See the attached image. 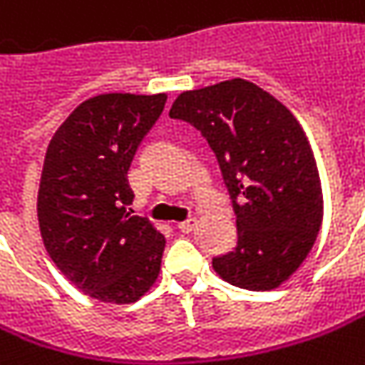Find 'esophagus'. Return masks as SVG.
<instances>
[{
    "instance_id": "1",
    "label": "esophagus",
    "mask_w": 365,
    "mask_h": 365,
    "mask_svg": "<svg viewBox=\"0 0 365 365\" xmlns=\"http://www.w3.org/2000/svg\"><path fill=\"white\" fill-rule=\"evenodd\" d=\"M194 225H196V219L192 217V219H185V221H182L178 227H180V231H182V233H190V231L194 229Z\"/></svg>"
}]
</instances>
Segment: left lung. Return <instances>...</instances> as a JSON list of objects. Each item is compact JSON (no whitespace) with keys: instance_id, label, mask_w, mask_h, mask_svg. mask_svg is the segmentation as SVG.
Wrapping results in <instances>:
<instances>
[{"instance_id":"left-lung-1","label":"left lung","mask_w":365,"mask_h":365,"mask_svg":"<svg viewBox=\"0 0 365 365\" xmlns=\"http://www.w3.org/2000/svg\"><path fill=\"white\" fill-rule=\"evenodd\" d=\"M169 118L192 123L206 138L233 202L237 246L212 258V268L242 289L285 283L322 225L320 175L299 121L242 78L182 93Z\"/></svg>"}]
</instances>
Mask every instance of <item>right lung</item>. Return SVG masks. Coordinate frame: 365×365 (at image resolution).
Masks as SVG:
<instances>
[{
	"label": "right lung",
	"instance_id": "right-lung-1",
	"mask_svg": "<svg viewBox=\"0 0 365 365\" xmlns=\"http://www.w3.org/2000/svg\"><path fill=\"white\" fill-rule=\"evenodd\" d=\"M167 95H98L80 103L47 146L36 215L47 254L76 287L132 304L159 277L165 237L128 208V169Z\"/></svg>",
	"mask_w": 365,
	"mask_h": 365
}]
</instances>
